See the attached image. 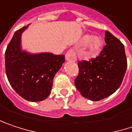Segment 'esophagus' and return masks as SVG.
Listing matches in <instances>:
<instances>
[{
	"label": "esophagus",
	"mask_w": 132,
	"mask_h": 132,
	"mask_svg": "<svg viewBox=\"0 0 132 132\" xmlns=\"http://www.w3.org/2000/svg\"><path fill=\"white\" fill-rule=\"evenodd\" d=\"M76 57H77L76 53L74 49H70L69 51H68V52L66 54V60L67 61L75 62L76 60Z\"/></svg>",
	"instance_id": "34e87169"
}]
</instances>
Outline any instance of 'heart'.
Returning <instances> with one entry per match:
<instances>
[{
  "mask_svg": "<svg viewBox=\"0 0 132 132\" xmlns=\"http://www.w3.org/2000/svg\"><path fill=\"white\" fill-rule=\"evenodd\" d=\"M88 48L87 51L85 52V54L87 55H90V54H94L95 52H97L102 44V41L101 38H93L90 39V37L89 35H86L84 38V42H88Z\"/></svg>",
  "mask_w": 132,
  "mask_h": 132,
  "instance_id": "b5f03b06",
  "label": "heart"
}]
</instances>
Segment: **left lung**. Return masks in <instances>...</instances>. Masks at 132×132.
Returning a JSON list of instances; mask_svg holds the SVG:
<instances>
[{
	"label": "left lung",
	"mask_w": 132,
	"mask_h": 132,
	"mask_svg": "<svg viewBox=\"0 0 132 132\" xmlns=\"http://www.w3.org/2000/svg\"><path fill=\"white\" fill-rule=\"evenodd\" d=\"M105 42L97 56L78 62L75 85L84 97L93 101L113 94L121 85L127 69L123 44L109 31H106Z\"/></svg>",
	"instance_id": "8db88e82"
}]
</instances>
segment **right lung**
<instances>
[{
    "mask_svg": "<svg viewBox=\"0 0 132 132\" xmlns=\"http://www.w3.org/2000/svg\"><path fill=\"white\" fill-rule=\"evenodd\" d=\"M26 28L16 31L6 47L5 71L10 85L19 96L29 101H42L50 94L54 76L65 62V56L21 51V34Z\"/></svg>",
    "mask_w": 132,
    "mask_h": 132,
    "instance_id": "obj_1",
    "label": "right lung"
}]
</instances>
